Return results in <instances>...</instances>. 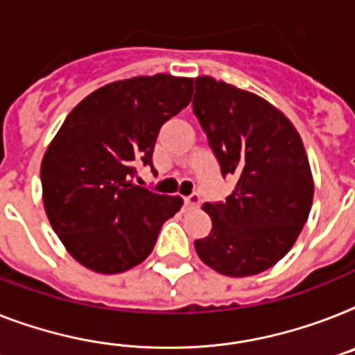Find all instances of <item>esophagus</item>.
<instances>
[{
	"mask_svg": "<svg viewBox=\"0 0 355 355\" xmlns=\"http://www.w3.org/2000/svg\"><path fill=\"white\" fill-rule=\"evenodd\" d=\"M199 205H201V198H199L198 194H192L184 199V207H187V209H198Z\"/></svg>",
	"mask_w": 355,
	"mask_h": 355,
	"instance_id": "1",
	"label": "esophagus"
}]
</instances>
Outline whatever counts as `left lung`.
Wrapping results in <instances>:
<instances>
[{"instance_id": "obj_1", "label": "left lung", "mask_w": 355, "mask_h": 355, "mask_svg": "<svg viewBox=\"0 0 355 355\" xmlns=\"http://www.w3.org/2000/svg\"><path fill=\"white\" fill-rule=\"evenodd\" d=\"M194 112L236 189L205 203L212 230L196 239L199 259L228 277L268 270L294 247L314 199L309 156L279 108L212 76L196 78Z\"/></svg>"}]
</instances>
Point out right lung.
I'll return each mask as SVG.
<instances>
[{
  "label": "right lung",
  "instance_id": "add662e5",
  "mask_svg": "<svg viewBox=\"0 0 355 355\" xmlns=\"http://www.w3.org/2000/svg\"><path fill=\"white\" fill-rule=\"evenodd\" d=\"M194 79L136 76L103 85L76 105L41 161L43 207L79 265L98 274L130 270L150 256L180 196L134 183L152 165L163 123L192 99Z\"/></svg>",
  "mask_w": 355,
  "mask_h": 355
}]
</instances>
